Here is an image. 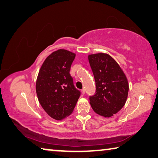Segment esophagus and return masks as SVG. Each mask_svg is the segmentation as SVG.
Returning <instances> with one entry per match:
<instances>
[{"mask_svg": "<svg viewBox=\"0 0 158 158\" xmlns=\"http://www.w3.org/2000/svg\"><path fill=\"white\" fill-rule=\"evenodd\" d=\"M81 92H82V95H84L85 94V89H82L81 90Z\"/></svg>", "mask_w": 158, "mask_h": 158, "instance_id": "obj_1", "label": "esophagus"}]
</instances>
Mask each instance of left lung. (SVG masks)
<instances>
[{
	"label": "left lung",
	"instance_id": "1",
	"mask_svg": "<svg viewBox=\"0 0 158 158\" xmlns=\"http://www.w3.org/2000/svg\"><path fill=\"white\" fill-rule=\"evenodd\" d=\"M94 76L96 94L89 97L90 105L96 114L111 117L121 110L128 98V79L118 64L106 53L88 55Z\"/></svg>",
	"mask_w": 158,
	"mask_h": 158
}]
</instances>
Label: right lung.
<instances>
[{
	"instance_id": "obj_1",
	"label": "right lung",
	"mask_w": 158,
	"mask_h": 158,
	"mask_svg": "<svg viewBox=\"0 0 158 158\" xmlns=\"http://www.w3.org/2000/svg\"><path fill=\"white\" fill-rule=\"evenodd\" d=\"M76 54L64 49L52 52L44 60L36 81V92L41 107L55 120H62L73 111L81 92L70 75Z\"/></svg>"
}]
</instances>
